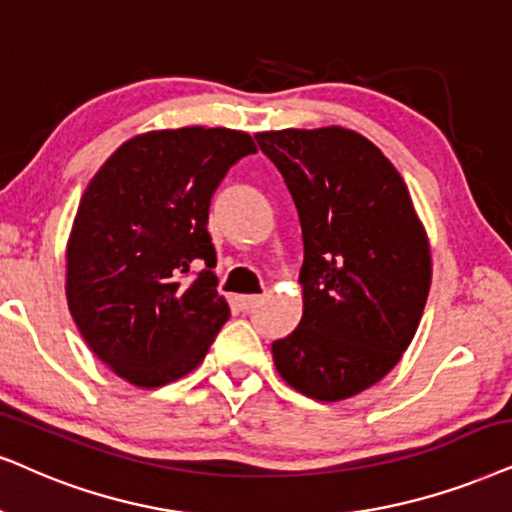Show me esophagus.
<instances>
[{
  "label": "esophagus",
  "mask_w": 512,
  "mask_h": 512,
  "mask_svg": "<svg viewBox=\"0 0 512 512\" xmlns=\"http://www.w3.org/2000/svg\"><path fill=\"white\" fill-rule=\"evenodd\" d=\"M260 300H262L260 295H241V297H238V304H241V309H245V312H248V309L255 307V304L260 302Z\"/></svg>",
  "instance_id": "esophagus-1"
}]
</instances>
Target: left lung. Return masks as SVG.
Returning <instances> with one entry per match:
<instances>
[{
  "label": "left lung",
  "mask_w": 512,
  "mask_h": 512,
  "mask_svg": "<svg viewBox=\"0 0 512 512\" xmlns=\"http://www.w3.org/2000/svg\"><path fill=\"white\" fill-rule=\"evenodd\" d=\"M302 226L300 326L271 345L297 392L340 401L383 380L428 302L432 262L409 189L378 146L352 129L260 132Z\"/></svg>",
  "instance_id": "left-lung-1"
}]
</instances>
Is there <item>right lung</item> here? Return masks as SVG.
Segmentation results:
<instances>
[{
    "label": "right lung",
    "instance_id": "add662e5",
    "mask_svg": "<svg viewBox=\"0 0 512 512\" xmlns=\"http://www.w3.org/2000/svg\"><path fill=\"white\" fill-rule=\"evenodd\" d=\"M250 153L255 141L236 129H163L125 141L89 181L68 238V307L127 383L191 373L229 319L208 215L229 167ZM193 263L206 269L184 284Z\"/></svg>",
    "mask_w": 512,
    "mask_h": 512
}]
</instances>
